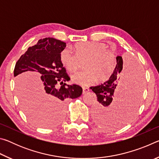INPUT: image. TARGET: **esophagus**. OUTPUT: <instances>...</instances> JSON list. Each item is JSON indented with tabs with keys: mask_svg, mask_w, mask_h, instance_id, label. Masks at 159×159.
Here are the masks:
<instances>
[{
	"mask_svg": "<svg viewBox=\"0 0 159 159\" xmlns=\"http://www.w3.org/2000/svg\"><path fill=\"white\" fill-rule=\"evenodd\" d=\"M90 91L89 88H86V87H83V94H86L88 93Z\"/></svg>",
	"mask_w": 159,
	"mask_h": 159,
	"instance_id": "34e87169",
	"label": "esophagus"
}]
</instances>
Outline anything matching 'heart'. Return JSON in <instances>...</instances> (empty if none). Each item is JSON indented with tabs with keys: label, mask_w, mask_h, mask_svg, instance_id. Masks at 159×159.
Returning <instances> with one entry per match:
<instances>
[{
	"label": "heart",
	"mask_w": 159,
	"mask_h": 159,
	"mask_svg": "<svg viewBox=\"0 0 159 159\" xmlns=\"http://www.w3.org/2000/svg\"><path fill=\"white\" fill-rule=\"evenodd\" d=\"M74 53L69 48L61 51L60 60L69 71H75L81 64L85 68L72 75L74 83L81 85H89L97 79L104 80L109 74L114 66L115 55L107 45L99 42H80L73 46Z\"/></svg>",
	"instance_id": "b5f03b06"
}]
</instances>
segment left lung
Returning <instances> with one entry per match:
<instances>
[{
    "label": "left lung",
    "mask_w": 159,
    "mask_h": 159,
    "mask_svg": "<svg viewBox=\"0 0 159 159\" xmlns=\"http://www.w3.org/2000/svg\"><path fill=\"white\" fill-rule=\"evenodd\" d=\"M143 86L144 74L141 67L131 60L123 63L122 57L118 56L108 79L90 87L98 101L93 110L95 121L107 128L126 124L138 108ZM114 90L116 97L114 101Z\"/></svg>",
    "instance_id": "1"
}]
</instances>
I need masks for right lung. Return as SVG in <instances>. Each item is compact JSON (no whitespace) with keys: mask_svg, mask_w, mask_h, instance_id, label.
Returning a JSON list of instances; mask_svg holds the SVG:
<instances>
[{"mask_svg":"<svg viewBox=\"0 0 159 159\" xmlns=\"http://www.w3.org/2000/svg\"><path fill=\"white\" fill-rule=\"evenodd\" d=\"M65 47L66 43L60 40L40 39L15 64L14 76H17L16 84L24 110L31 121L38 125L49 127L61 122L65 101L79 98L83 93L80 85L65 83L70 77L60 60V54ZM28 70L42 75L43 85L38 93L22 78L23 72Z\"/></svg>","mask_w":159,"mask_h":159,"instance_id":"obj_1","label":"right lung"}]
</instances>
